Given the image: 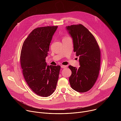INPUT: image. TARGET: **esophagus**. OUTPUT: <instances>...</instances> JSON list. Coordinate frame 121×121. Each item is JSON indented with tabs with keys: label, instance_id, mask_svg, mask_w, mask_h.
Listing matches in <instances>:
<instances>
[{
	"label": "esophagus",
	"instance_id": "obj_1",
	"mask_svg": "<svg viewBox=\"0 0 121 121\" xmlns=\"http://www.w3.org/2000/svg\"><path fill=\"white\" fill-rule=\"evenodd\" d=\"M61 67L62 68H65L66 67V65H62L61 66Z\"/></svg>",
	"mask_w": 121,
	"mask_h": 121
}]
</instances>
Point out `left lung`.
<instances>
[{
  "label": "left lung",
  "instance_id": "1",
  "mask_svg": "<svg viewBox=\"0 0 121 121\" xmlns=\"http://www.w3.org/2000/svg\"><path fill=\"white\" fill-rule=\"evenodd\" d=\"M72 37L74 52L79 57L80 67L71 65L72 71L69 78L71 88L79 92L90 90L99 76L100 65V52L99 45L92 34L82 24L66 27Z\"/></svg>",
  "mask_w": 121,
  "mask_h": 121
}]
</instances>
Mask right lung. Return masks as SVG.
Wrapping results in <instances>:
<instances>
[{
    "mask_svg": "<svg viewBox=\"0 0 121 121\" xmlns=\"http://www.w3.org/2000/svg\"><path fill=\"white\" fill-rule=\"evenodd\" d=\"M58 26L34 29L24 41L20 61L24 78L31 90L37 95L48 97L55 91L60 65H47L46 57L49 45Z\"/></svg>",
    "mask_w": 121,
    "mask_h": 121,
    "instance_id": "right-lung-1",
    "label": "right lung"
}]
</instances>
